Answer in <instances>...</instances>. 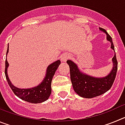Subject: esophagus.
<instances>
[{
    "mask_svg": "<svg viewBox=\"0 0 125 125\" xmlns=\"http://www.w3.org/2000/svg\"><path fill=\"white\" fill-rule=\"evenodd\" d=\"M69 57H70V56H69V54H68V53H65V54H64L61 56V61L62 62H66L68 59H69Z\"/></svg>",
    "mask_w": 125,
    "mask_h": 125,
    "instance_id": "esophagus-1",
    "label": "esophagus"
}]
</instances>
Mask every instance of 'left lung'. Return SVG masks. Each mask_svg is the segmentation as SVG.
<instances>
[{
  "instance_id": "1",
  "label": "left lung",
  "mask_w": 125,
  "mask_h": 125,
  "mask_svg": "<svg viewBox=\"0 0 125 125\" xmlns=\"http://www.w3.org/2000/svg\"><path fill=\"white\" fill-rule=\"evenodd\" d=\"M100 30L107 34V39L111 42V47L115 50L111 36L103 29L100 28ZM113 68L110 74L104 78H96L81 73L76 64L70 60L67 61L70 69L71 80L75 92L83 98H92L101 95L108 91L114 83L118 69V61L116 54L113 58Z\"/></svg>"
}]
</instances>
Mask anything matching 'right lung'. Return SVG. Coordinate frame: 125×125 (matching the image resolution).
Returning <instances> with one entry per match:
<instances>
[{
  "instance_id": "obj_1",
  "label": "right lung",
  "mask_w": 125,
  "mask_h": 125,
  "mask_svg": "<svg viewBox=\"0 0 125 125\" xmlns=\"http://www.w3.org/2000/svg\"><path fill=\"white\" fill-rule=\"evenodd\" d=\"M9 52V46L7 51L6 54ZM61 64L60 60L53 62L52 64L49 65L47 68L46 76L42 82L38 85L37 86L31 89H19L16 87L14 86L7 76V67L9 66L8 62L5 59V74L6 79L7 81L9 86L12 90L15 95L21 98V100H24L29 103H40L44 102L48 100L49 96L51 93V82L53 76L54 75L56 71L57 70L58 66Z\"/></svg>"
}]
</instances>
